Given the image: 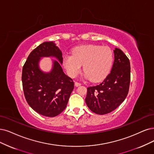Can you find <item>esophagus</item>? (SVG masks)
I'll list each match as a JSON object with an SVG mask.
<instances>
[{"label":"esophagus","mask_w":154,"mask_h":154,"mask_svg":"<svg viewBox=\"0 0 154 154\" xmlns=\"http://www.w3.org/2000/svg\"><path fill=\"white\" fill-rule=\"evenodd\" d=\"M81 85V83H79V82H75V86H76V87H78V86H80Z\"/></svg>","instance_id":"34e87169"}]
</instances>
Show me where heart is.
I'll return each instance as SVG.
<instances>
[{
    "instance_id": "1",
    "label": "heart",
    "mask_w": 154,
    "mask_h": 154,
    "mask_svg": "<svg viewBox=\"0 0 154 154\" xmlns=\"http://www.w3.org/2000/svg\"><path fill=\"white\" fill-rule=\"evenodd\" d=\"M113 60V53L109 47L87 44L73 48L72 54L65 55L63 63L70 77H76L83 65L85 77L93 82H99L109 75Z\"/></svg>"
}]
</instances>
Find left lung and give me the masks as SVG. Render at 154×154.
I'll list each match as a JSON object with an SVG mask.
<instances>
[{
  "label": "left lung",
  "mask_w": 154,
  "mask_h": 154,
  "mask_svg": "<svg viewBox=\"0 0 154 154\" xmlns=\"http://www.w3.org/2000/svg\"><path fill=\"white\" fill-rule=\"evenodd\" d=\"M113 53L115 59L110 73L99 85L88 88L85 101L89 109L96 114L104 115L114 110L128 94L129 60L121 49L115 48Z\"/></svg>",
  "instance_id": "8db88e82"
}]
</instances>
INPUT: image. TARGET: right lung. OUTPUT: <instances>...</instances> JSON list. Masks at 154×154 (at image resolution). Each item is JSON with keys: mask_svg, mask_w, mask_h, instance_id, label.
<instances>
[{"mask_svg": "<svg viewBox=\"0 0 154 154\" xmlns=\"http://www.w3.org/2000/svg\"><path fill=\"white\" fill-rule=\"evenodd\" d=\"M55 57L50 72L42 71L39 63L42 57ZM62 53L54 42H45L28 56L22 70V84L25 99L39 114L53 117L65 110L74 88L72 79L61 68Z\"/></svg>", "mask_w": 154, "mask_h": 154, "instance_id": "right-lung-1", "label": "right lung"}]
</instances>
